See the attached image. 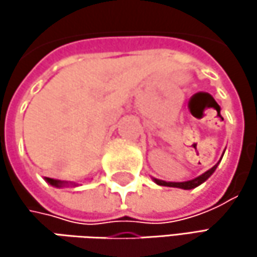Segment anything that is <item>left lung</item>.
<instances>
[{
    "instance_id": "8db88e82",
    "label": "left lung",
    "mask_w": 257,
    "mask_h": 257,
    "mask_svg": "<svg viewBox=\"0 0 257 257\" xmlns=\"http://www.w3.org/2000/svg\"><path fill=\"white\" fill-rule=\"evenodd\" d=\"M216 168H217V164L211 168V170H208V171H205L202 176H199V177H196V179L193 180H189V181H183V183H173V181H162V180H158L155 179V181L158 183V184H161V186H168V187H180V189H193V187H196V186H199L201 183H204L205 180L208 179L214 171H216Z\"/></svg>"
}]
</instances>
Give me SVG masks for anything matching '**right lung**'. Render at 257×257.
<instances>
[{"mask_svg":"<svg viewBox=\"0 0 257 257\" xmlns=\"http://www.w3.org/2000/svg\"><path fill=\"white\" fill-rule=\"evenodd\" d=\"M52 186H56V187H61L62 184H65L64 181H61V180H56V179H46Z\"/></svg>","mask_w":257,"mask_h":257,"instance_id":"right-lung-1","label":"right lung"}]
</instances>
